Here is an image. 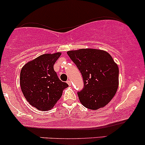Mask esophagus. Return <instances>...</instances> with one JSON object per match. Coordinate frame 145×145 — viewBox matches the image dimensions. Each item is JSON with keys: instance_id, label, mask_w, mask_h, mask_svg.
<instances>
[{"instance_id": "obj_1", "label": "esophagus", "mask_w": 145, "mask_h": 145, "mask_svg": "<svg viewBox=\"0 0 145 145\" xmlns=\"http://www.w3.org/2000/svg\"><path fill=\"white\" fill-rule=\"evenodd\" d=\"M67 84H68V86H71V81H70V80H68V81H67Z\"/></svg>"}]
</instances>
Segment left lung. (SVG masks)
Listing matches in <instances>:
<instances>
[{
	"mask_svg": "<svg viewBox=\"0 0 145 145\" xmlns=\"http://www.w3.org/2000/svg\"><path fill=\"white\" fill-rule=\"evenodd\" d=\"M67 54L81 73L84 88L78 92L81 103L90 110L110 103L118 87V65L107 51L96 48L69 51Z\"/></svg>",
	"mask_w": 145,
	"mask_h": 145,
	"instance_id": "left-lung-1",
	"label": "left lung"
}]
</instances>
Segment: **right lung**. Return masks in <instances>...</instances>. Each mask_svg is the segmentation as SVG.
Returning <instances> with one entry per match:
<instances>
[{
  "instance_id": "add662e5",
  "label": "right lung",
  "mask_w": 145,
  "mask_h": 145,
  "mask_svg": "<svg viewBox=\"0 0 145 145\" xmlns=\"http://www.w3.org/2000/svg\"><path fill=\"white\" fill-rule=\"evenodd\" d=\"M61 55L60 52L41 55L21 69V90L27 102L37 110H51L61 98L63 90L68 87L59 80L53 68Z\"/></svg>"
}]
</instances>
